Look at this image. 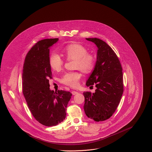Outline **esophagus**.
<instances>
[{
	"label": "esophagus",
	"instance_id": "obj_1",
	"mask_svg": "<svg viewBox=\"0 0 152 152\" xmlns=\"http://www.w3.org/2000/svg\"><path fill=\"white\" fill-rule=\"evenodd\" d=\"M72 93L73 95H75V94H77L78 92H77V91H72Z\"/></svg>",
	"mask_w": 152,
	"mask_h": 152
}]
</instances>
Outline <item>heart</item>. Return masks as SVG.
I'll return each instance as SVG.
<instances>
[{"mask_svg":"<svg viewBox=\"0 0 152 152\" xmlns=\"http://www.w3.org/2000/svg\"><path fill=\"white\" fill-rule=\"evenodd\" d=\"M63 52L68 59L75 60V67L83 72L89 73L93 69L95 58L91 54L88 53L87 49L83 46L78 43L71 44L66 46ZM49 63L53 70L59 71L63 67V61L58 53H52L49 57ZM81 76L79 72L66 73L61 82L66 85L75 88L77 86Z\"/></svg>","mask_w":152,"mask_h":152,"instance_id":"heart-1","label":"heart"}]
</instances>
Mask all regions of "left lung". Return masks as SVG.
Returning a JSON list of instances; mask_svg holds the SVG:
<instances>
[{
	"mask_svg": "<svg viewBox=\"0 0 152 152\" xmlns=\"http://www.w3.org/2000/svg\"><path fill=\"white\" fill-rule=\"evenodd\" d=\"M97 48L94 67L86 85H94L95 92H84L83 106L86 116L96 121L110 118L118 107L123 92L120 61L113 49L97 38H86Z\"/></svg>",
	"mask_w": 152,
	"mask_h": 152,
	"instance_id": "8db88e82",
	"label": "left lung"
}]
</instances>
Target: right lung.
<instances>
[{
	"label": "right lung",
	"mask_w": 152,
	"mask_h": 152,
	"mask_svg": "<svg viewBox=\"0 0 152 152\" xmlns=\"http://www.w3.org/2000/svg\"><path fill=\"white\" fill-rule=\"evenodd\" d=\"M58 40L46 39L37 42L28 53L23 69V93L28 107L36 120L46 126H56L64 120L72 96L69 91L50 89V48Z\"/></svg>",
	"instance_id": "1"
}]
</instances>
